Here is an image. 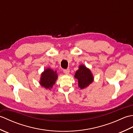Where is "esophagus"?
I'll return each instance as SVG.
<instances>
[{"label": "esophagus", "mask_w": 133, "mask_h": 133, "mask_svg": "<svg viewBox=\"0 0 133 133\" xmlns=\"http://www.w3.org/2000/svg\"><path fill=\"white\" fill-rule=\"evenodd\" d=\"M63 72L65 74L68 75L70 72V70L69 69H65L63 70Z\"/></svg>", "instance_id": "obj_1"}]
</instances>
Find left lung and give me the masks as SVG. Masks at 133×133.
Instances as JSON below:
<instances>
[{
	"label": "left lung",
	"instance_id": "obj_1",
	"mask_svg": "<svg viewBox=\"0 0 133 133\" xmlns=\"http://www.w3.org/2000/svg\"><path fill=\"white\" fill-rule=\"evenodd\" d=\"M74 77L78 80V87L81 89L88 87L94 81V79L91 70L84 64L79 66V69L76 71Z\"/></svg>",
	"mask_w": 133,
	"mask_h": 133
}]
</instances>
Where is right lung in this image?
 <instances>
[{"label":"right lung","mask_w":133,"mask_h":133,"mask_svg":"<svg viewBox=\"0 0 133 133\" xmlns=\"http://www.w3.org/2000/svg\"><path fill=\"white\" fill-rule=\"evenodd\" d=\"M58 77L56 71H54L50 68H47L42 72L39 84L46 90H51L55 83Z\"/></svg>","instance_id":"obj_1"}]
</instances>
